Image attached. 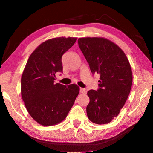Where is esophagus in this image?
Returning <instances> with one entry per match:
<instances>
[{"mask_svg":"<svg viewBox=\"0 0 153 153\" xmlns=\"http://www.w3.org/2000/svg\"><path fill=\"white\" fill-rule=\"evenodd\" d=\"M80 93H82V94L85 93V88H80Z\"/></svg>","mask_w":153,"mask_h":153,"instance_id":"esophagus-1","label":"esophagus"}]
</instances>
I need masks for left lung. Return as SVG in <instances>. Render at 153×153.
<instances>
[{
  "instance_id": "obj_1",
  "label": "left lung",
  "mask_w": 153,
  "mask_h": 153,
  "mask_svg": "<svg viewBox=\"0 0 153 153\" xmlns=\"http://www.w3.org/2000/svg\"><path fill=\"white\" fill-rule=\"evenodd\" d=\"M79 47L93 74H100L99 89L90 90L88 118L93 123H109L125 105L132 84V72L124 51L104 37H81Z\"/></svg>"
}]
</instances>
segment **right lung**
Wrapping results in <instances>:
<instances>
[{"label": "right lung", "instance_id": "1", "mask_svg": "<svg viewBox=\"0 0 153 153\" xmlns=\"http://www.w3.org/2000/svg\"><path fill=\"white\" fill-rule=\"evenodd\" d=\"M76 37H55L40 44L30 54L23 72L21 93L30 116L39 125L52 126L65 120L79 93L76 84L55 83L62 72V56Z\"/></svg>", "mask_w": 153, "mask_h": 153}]
</instances>
